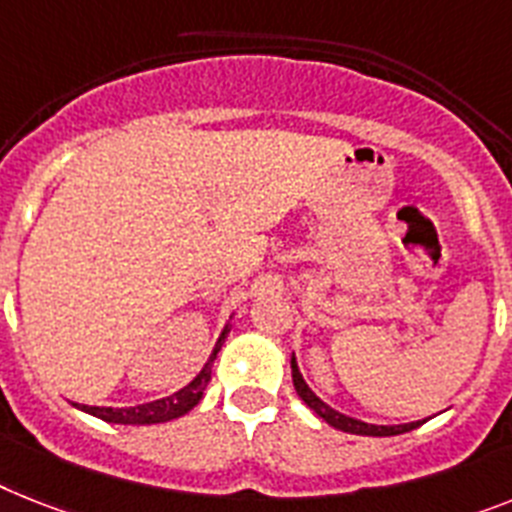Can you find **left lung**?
Returning <instances> with one entry per match:
<instances>
[{"mask_svg": "<svg viewBox=\"0 0 512 512\" xmlns=\"http://www.w3.org/2000/svg\"><path fill=\"white\" fill-rule=\"evenodd\" d=\"M290 369H293V384H295V392H298V398H301L303 403L316 413V416L324 418L329 426H335V429H340V432L363 434V437H395V434L411 432V429L421 426L424 421H429V418H424V421H411V424H369V421H361V418L356 416L340 413L335 411L332 405L324 403V400L319 398L311 387H308L306 379H303L301 369H298V361H295V353L293 358H290Z\"/></svg>", "mask_w": 512, "mask_h": 512, "instance_id": "8db88e82", "label": "left lung"}]
</instances>
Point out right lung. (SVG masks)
<instances>
[{"mask_svg":"<svg viewBox=\"0 0 512 512\" xmlns=\"http://www.w3.org/2000/svg\"><path fill=\"white\" fill-rule=\"evenodd\" d=\"M230 329H232V322H227L225 329H222V335H219L217 342H214L211 356L206 358L204 369L198 371L196 377L190 379L183 390L172 392V395H167V398L154 400V403L133 405V408H107V405H80V403H73V405L75 408H80L83 413H88V416H96L101 418V421H107V424L146 426V424H164V421L185 416V413L193 411V408L201 403V398H204L206 384H209L211 379V366H214V361H217V353L222 350V345H225Z\"/></svg>","mask_w":512,"mask_h":512,"instance_id":"obj_1","label":"right lung"}]
</instances>
